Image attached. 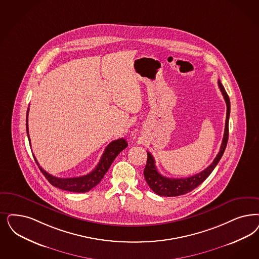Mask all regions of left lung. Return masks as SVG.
Here are the masks:
<instances>
[{
	"mask_svg": "<svg viewBox=\"0 0 259 259\" xmlns=\"http://www.w3.org/2000/svg\"><path fill=\"white\" fill-rule=\"evenodd\" d=\"M218 86L220 88V91L223 95L224 99L227 104V116H226L224 138L219 153L217 154L212 163L210 165H208L202 172L195 174L191 177H188V178L175 179L167 178L165 176H162L155 165V160H154L153 156L149 152H147V161H146V165H145V168L143 171V174H144V178H145L146 183L148 184V186L156 194H158L160 196L174 197L184 195L186 193L192 191L194 188L200 186L205 179L210 175V173L213 171L215 166L217 165V163L222 158L224 151L227 146V143H228V139H229V118H230V113H231V102H230L229 96L220 80H218Z\"/></svg>",
	"mask_w": 259,
	"mask_h": 259,
	"instance_id": "left-lung-1",
	"label": "left lung"
}]
</instances>
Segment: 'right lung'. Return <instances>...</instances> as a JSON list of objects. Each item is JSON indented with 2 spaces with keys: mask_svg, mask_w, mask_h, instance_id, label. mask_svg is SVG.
Wrapping results in <instances>:
<instances>
[{
  "mask_svg": "<svg viewBox=\"0 0 259 259\" xmlns=\"http://www.w3.org/2000/svg\"><path fill=\"white\" fill-rule=\"evenodd\" d=\"M27 115H28V109L27 111V133L28 142L30 143L29 136H28V128H27ZM127 145L128 143L123 138L113 141L112 143L108 144L103 155L101 156L100 161L95 169L90 172L87 175L80 176V177H73V178H58L49 174L39 165L35 157L34 156L33 157L37 165L42 171L43 175L50 182V184H52L55 188L71 191V192H87L92 188H95L96 186H98L100 181L104 177V175L106 174L112 162L116 159V156L126 148Z\"/></svg>",
  "mask_w": 259,
  "mask_h": 259,
  "instance_id": "1",
  "label": "right lung"
}]
</instances>
